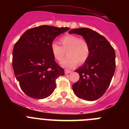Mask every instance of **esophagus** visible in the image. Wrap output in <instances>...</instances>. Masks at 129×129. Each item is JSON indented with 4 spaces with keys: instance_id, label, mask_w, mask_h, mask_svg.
I'll return each instance as SVG.
<instances>
[{
    "instance_id": "obj_1",
    "label": "esophagus",
    "mask_w": 129,
    "mask_h": 129,
    "mask_svg": "<svg viewBox=\"0 0 129 129\" xmlns=\"http://www.w3.org/2000/svg\"><path fill=\"white\" fill-rule=\"evenodd\" d=\"M71 72V71H70V70H65V73H66V74H69V73H70Z\"/></svg>"
}]
</instances>
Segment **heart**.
Segmentation results:
<instances>
[{
  "label": "heart",
  "mask_w": 129,
  "mask_h": 129,
  "mask_svg": "<svg viewBox=\"0 0 129 129\" xmlns=\"http://www.w3.org/2000/svg\"><path fill=\"white\" fill-rule=\"evenodd\" d=\"M61 46L57 43L51 44V52L53 57L58 61H61L66 51L68 57L61 62L63 68H74L77 63L81 64L88 59L90 55V47L86 40L79 39L73 35H66L59 39Z\"/></svg>",
  "instance_id": "obj_1"
}]
</instances>
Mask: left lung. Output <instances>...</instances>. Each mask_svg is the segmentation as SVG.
<instances>
[{
  "mask_svg": "<svg viewBox=\"0 0 129 129\" xmlns=\"http://www.w3.org/2000/svg\"><path fill=\"white\" fill-rule=\"evenodd\" d=\"M69 33L81 35L90 47L88 59L75 71L79 73L80 78L72 85L73 92L81 99L96 100L106 91L114 75V49L104 37L90 29H74Z\"/></svg>",
  "mask_w": 129,
  "mask_h": 129,
  "instance_id": "left-lung-1",
  "label": "left lung"
}]
</instances>
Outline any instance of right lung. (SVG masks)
<instances>
[{"label":"right lung","mask_w":129,"mask_h":129,"mask_svg":"<svg viewBox=\"0 0 129 129\" xmlns=\"http://www.w3.org/2000/svg\"><path fill=\"white\" fill-rule=\"evenodd\" d=\"M68 27L41 25L27 30L15 44L12 66L23 92L32 98L44 99L56 88V79L64 70L55 61L51 44Z\"/></svg>","instance_id":"add662e5"}]
</instances>
